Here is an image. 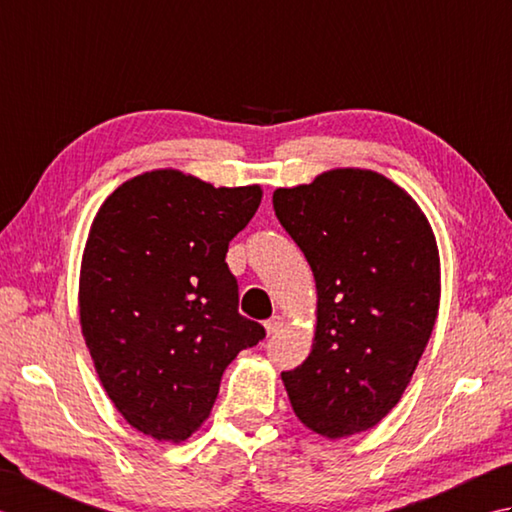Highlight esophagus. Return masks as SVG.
Listing matches in <instances>:
<instances>
[{
  "instance_id": "esophagus-1",
  "label": "esophagus",
  "mask_w": 512,
  "mask_h": 512,
  "mask_svg": "<svg viewBox=\"0 0 512 512\" xmlns=\"http://www.w3.org/2000/svg\"><path fill=\"white\" fill-rule=\"evenodd\" d=\"M283 327H285V318H283V316H271V318L265 322L267 336H274V333H278Z\"/></svg>"
}]
</instances>
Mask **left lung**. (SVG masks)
I'll list each match as a JSON object with an SVG mask.
<instances>
[{"instance_id": "left-lung-1", "label": "left lung", "mask_w": 512, "mask_h": 512, "mask_svg": "<svg viewBox=\"0 0 512 512\" xmlns=\"http://www.w3.org/2000/svg\"><path fill=\"white\" fill-rule=\"evenodd\" d=\"M274 210L318 291L314 347L283 373L289 402L329 440L373 429L409 387L440 309L429 218L400 185L360 168L278 187Z\"/></svg>"}]
</instances>
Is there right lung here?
Returning <instances> with one entry per match:
<instances>
[{
  "instance_id": "right-lung-1",
  "label": "right lung",
  "mask_w": 512,
  "mask_h": 512,
  "mask_svg": "<svg viewBox=\"0 0 512 512\" xmlns=\"http://www.w3.org/2000/svg\"><path fill=\"white\" fill-rule=\"evenodd\" d=\"M260 185L214 187L152 170L114 190L90 225L79 274L81 333L108 398L134 429L185 442L223 371L265 329L238 314L227 245Z\"/></svg>"
}]
</instances>
